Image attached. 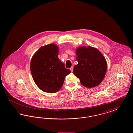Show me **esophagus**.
<instances>
[{
    "label": "esophagus",
    "mask_w": 133,
    "mask_h": 133,
    "mask_svg": "<svg viewBox=\"0 0 133 133\" xmlns=\"http://www.w3.org/2000/svg\"><path fill=\"white\" fill-rule=\"evenodd\" d=\"M70 70H71V71L72 72H73V67H71V68H70Z\"/></svg>",
    "instance_id": "obj_1"
}]
</instances>
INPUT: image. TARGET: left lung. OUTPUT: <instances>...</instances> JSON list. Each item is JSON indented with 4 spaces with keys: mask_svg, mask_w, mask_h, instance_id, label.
<instances>
[{
    "mask_svg": "<svg viewBox=\"0 0 133 133\" xmlns=\"http://www.w3.org/2000/svg\"><path fill=\"white\" fill-rule=\"evenodd\" d=\"M78 64L73 73L87 88L99 85L105 76L107 63L105 58L97 49L91 46L80 47L76 49Z\"/></svg>",
    "mask_w": 133,
    "mask_h": 133,
    "instance_id": "left-lung-1",
    "label": "left lung"
}]
</instances>
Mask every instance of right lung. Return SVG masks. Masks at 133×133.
<instances>
[{
    "label": "right lung",
    "mask_w": 133,
    "mask_h": 133,
    "mask_svg": "<svg viewBox=\"0 0 133 133\" xmlns=\"http://www.w3.org/2000/svg\"><path fill=\"white\" fill-rule=\"evenodd\" d=\"M59 48L54 44L41 47L33 56L30 70L34 81L45 92L56 93L71 73L59 59Z\"/></svg>",
    "instance_id": "add662e5"
}]
</instances>
